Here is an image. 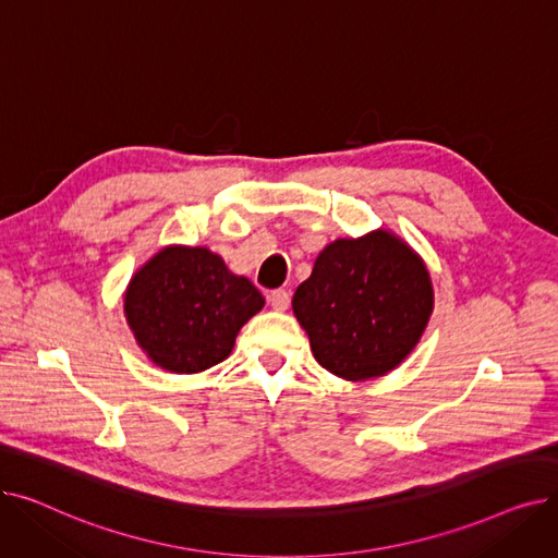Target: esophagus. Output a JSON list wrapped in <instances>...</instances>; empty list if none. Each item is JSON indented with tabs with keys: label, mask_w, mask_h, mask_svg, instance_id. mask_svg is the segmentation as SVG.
<instances>
[{
	"label": "esophagus",
	"mask_w": 558,
	"mask_h": 558,
	"mask_svg": "<svg viewBox=\"0 0 558 558\" xmlns=\"http://www.w3.org/2000/svg\"><path fill=\"white\" fill-rule=\"evenodd\" d=\"M289 301H291V296H289L287 289H276L269 294V303L276 312H284L289 307Z\"/></svg>",
	"instance_id": "34e87169"
}]
</instances>
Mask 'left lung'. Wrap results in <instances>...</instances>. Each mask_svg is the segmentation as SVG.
Segmentation results:
<instances>
[{"mask_svg":"<svg viewBox=\"0 0 558 558\" xmlns=\"http://www.w3.org/2000/svg\"><path fill=\"white\" fill-rule=\"evenodd\" d=\"M314 360L362 383L393 371L421 341L434 310L425 262L389 230L337 240L318 253L291 301Z\"/></svg>","mask_w":558,"mask_h":558,"instance_id":"8db88e82","label":"left lung"}]
</instances>
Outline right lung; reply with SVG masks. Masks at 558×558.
<instances>
[{
  "label": "right lung",
  "instance_id": "1",
  "mask_svg": "<svg viewBox=\"0 0 558 558\" xmlns=\"http://www.w3.org/2000/svg\"><path fill=\"white\" fill-rule=\"evenodd\" d=\"M264 307L255 284L203 246H167L135 271L124 314L156 366L201 373L223 362L234 337Z\"/></svg>",
  "mask_w": 558,
  "mask_h": 558
}]
</instances>
